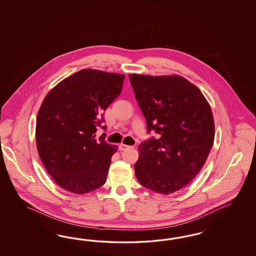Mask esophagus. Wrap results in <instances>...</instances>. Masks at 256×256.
Wrapping results in <instances>:
<instances>
[{
    "instance_id": "esophagus-1",
    "label": "esophagus",
    "mask_w": 256,
    "mask_h": 256,
    "mask_svg": "<svg viewBox=\"0 0 256 256\" xmlns=\"http://www.w3.org/2000/svg\"><path fill=\"white\" fill-rule=\"evenodd\" d=\"M128 148H132V146H126V144H121L119 146V149H120L121 151H124V150H126V149H128Z\"/></svg>"
}]
</instances>
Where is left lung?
<instances>
[{
    "instance_id": "left-lung-1",
    "label": "left lung",
    "mask_w": 256,
    "mask_h": 256,
    "mask_svg": "<svg viewBox=\"0 0 256 256\" xmlns=\"http://www.w3.org/2000/svg\"><path fill=\"white\" fill-rule=\"evenodd\" d=\"M130 80L148 132L158 134L140 144L135 176L150 190L174 194L199 174L210 155L215 137L210 103L179 75L130 74Z\"/></svg>"
}]
</instances>
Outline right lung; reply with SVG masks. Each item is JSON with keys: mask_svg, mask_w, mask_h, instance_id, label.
<instances>
[{"mask_svg": "<svg viewBox=\"0 0 256 256\" xmlns=\"http://www.w3.org/2000/svg\"><path fill=\"white\" fill-rule=\"evenodd\" d=\"M124 74L82 70L46 94L39 108L36 140L45 169L58 186L86 194L106 182L117 146L96 138L103 112L122 92ZM106 130V126H102Z\"/></svg>", "mask_w": 256, "mask_h": 256, "instance_id": "1", "label": "right lung"}]
</instances>
